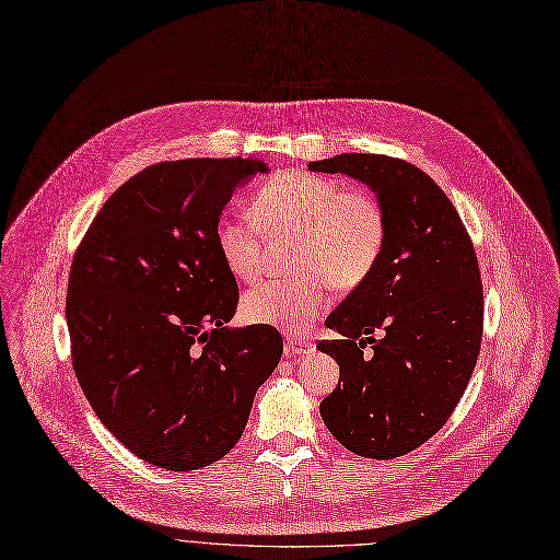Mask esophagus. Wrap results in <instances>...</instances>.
<instances>
[{"label":"esophagus","mask_w":560,"mask_h":560,"mask_svg":"<svg viewBox=\"0 0 560 560\" xmlns=\"http://www.w3.org/2000/svg\"><path fill=\"white\" fill-rule=\"evenodd\" d=\"M284 352H287V357H305V354L314 352V342L303 336H291V338H287Z\"/></svg>","instance_id":"1"}]
</instances>
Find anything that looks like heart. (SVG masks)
I'll use <instances>...</instances> for the list:
<instances>
[{"mask_svg":"<svg viewBox=\"0 0 560 560\" xmlns=\"http://www.w3.org/2000/svg\"><path fill=\"white\" fill-rule=\"evenodd\" d=\"M255 214L224 212L212 226V240L226 269L253 282L262 273V229L271 235L298 233L295 278L255 284L242 303L250 323L284 329L307 327L329 305V282L336 289L359 287L378 265L388 222L381 201L342 182L284 172L255 195Z\"/></svg>","mask_w":560,"mask_h":560,"instance_id":"1","label":"heart"}]
</instances>
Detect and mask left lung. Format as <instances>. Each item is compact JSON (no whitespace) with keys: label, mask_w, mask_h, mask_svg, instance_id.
Segmentation results:
<instances>
[{"label":"left lung","mask_w":560,"mask_h":560,"mask_svg":"<svg viewBox=\"0 0 560 560\" xmlns=\"http://www.w3.org/2000/svg\"><path fill=\"white\" fill-rule=\"evenodd\" d=\"M310 170L368 184L388 222L378 265L325 320L340 338L316 348L336 359L340 378L320 417L348 451L401 457L448 421L478 363L485 323L478 255L446 192L417 165L348 152Z\"/></svg>","instance_id":"8db88e82"}]
</instances>
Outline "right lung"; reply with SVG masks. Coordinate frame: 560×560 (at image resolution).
<instances>
[{
	"label": "right lung",
	"instance_id": "right-lung-1",
	"mask_svg": "<svg viewBox=\"0 0 560 560\" xmlns=\"http://www.w3.org/2000/svg\"><path fill=\"white\" fill-rule=\"evenodd\" d=\"M262 161L148 165L98 210L67 287L71 363L109 433L167 470L222 459L282 357L271 325L231 329L237 282L212 226Z\"/></svg>",
	"mask_w": 560,
	"mask_h": 560
}]
</instances>
